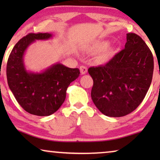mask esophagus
Returning a JSON list of instances; mask_svg holds the SVG:
<instances>
[{
	"instance_id": "1",
	"label": "esophagus",
	"mask_w": 160,
	"mask_h": 160,
	"mask_svg": "<svg viewBox=\"0 0 160 160\" xmlns=\"http://www.w3.org/2000/svg\"><path fill=\"white\" fill-rule=\"evenodd\" d=\"M80 72H81V73L82 74V75H84V74H86L87 72V67L84 66V65H82V66H80Z\"/></svg>"
}]
</instances>
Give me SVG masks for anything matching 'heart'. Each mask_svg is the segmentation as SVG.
<instances>
[{
  "mask_svg": "<svg viewBox=\"0 0 160 160\" xmlns=\"http://www.w3.org/2000/svg\"><path fill=\"white\" fill-rule=\"evenodd\" d=\"M108 45V41H98L90 48L91 52L93 53H98L101 52L98 57V61L100 63L107 62L112 56L113 49L110 47H107Z\"/></svg>",
  "mask_w": 160,
  "mask_h": 160,
  "instance_id": "1",
  "label": "heart"
}]
</instances>
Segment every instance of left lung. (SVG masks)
I'll list each match as a JSON object with an SVG mask.
<instances>
[{
    "label": "left lung",
    "instance_id": "8db88e82",
    "mask_svg": "<svg viewBox=\"0 0 160 160\" xmlns=\"http://www.w3.org/2000/svg\"><path fill=\"white\" fill-rule=\"evenodd\" d=\"M153 71L154 59L149 48L139 36L128 33L124 49L105 65L88 69L93 79L94 104L107 117L128 115L145 98Z\"/></svg>",
    "mask_w": 160,
    "mask_h": 160
}]
</instances>
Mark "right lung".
Returning <instances> with one entry per match:
<instances>
[{"label": "right lung", "instance_id": "obj_1", "mask_svg": "<svg viewBox=\"0 0 160 160\" xmlns=\"http://www.w3.org/2000/svg\"><path fill=\"white\" fill-rule=\"evenodd\" d=\"M52 33H30L16 43L8 57L6 76L17 101L31 114L45 117L56 112L64 102L70 84L79 76L78 68L57 62L41 72L26 69L24 55L36 40H48Z\"/></svg>", "mask_w": 160, "mask_h": 160}]
</instances>
